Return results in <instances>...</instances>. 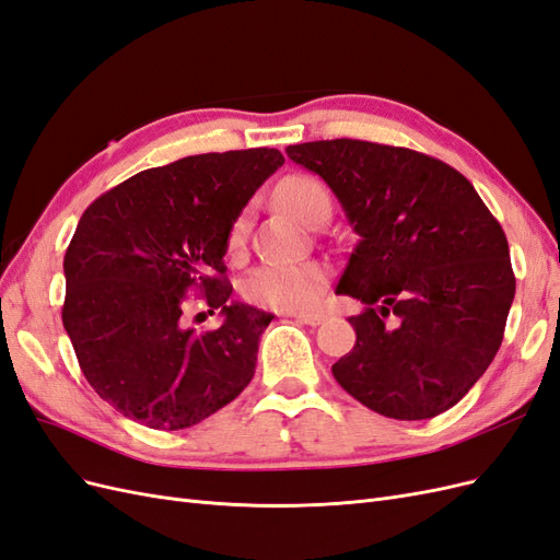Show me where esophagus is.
I'll use <instances>...</instances> for the list:
<instances>
[{"mask_svg": "<svg viewBox=\"0 0 560 560\" xmlns=\"http://www.w3.org/2000/svg\"><path fill=\"white\" fill-rule=\"evenodd\" d=\"M290 317L301 322V325H311V327L322 325V319H325V315L322 313H290Z\"/></svg>", "mask_w": 560, "mask_h": 560, "instance_id": "obj_1", "label": "esophagus"}]
</instances>
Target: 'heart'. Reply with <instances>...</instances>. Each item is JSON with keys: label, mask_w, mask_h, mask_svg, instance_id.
<instances>
[{"label": "heart", "mask_w": 560, "mask_h": 560, "mask_svg": "<svg viewBox=\"0 0 560 560\" xmlns=\"http://www.w3.org/2000/svg\"><path fill=\"white\" fill-rule=\"evenodd\" d=\"M276 198L284 212L303 224H313L315 217L329 212L331 198L325 184L308 175H292L280 182ZM247 238V217L235 219L229 233V249L238 252ZM327 284V270L319 264L303 261H270L254 268L243 282V294L254 306L282 313L311 311Z\"/></svg>", "instance_id": "heart-1"}]
</instances>
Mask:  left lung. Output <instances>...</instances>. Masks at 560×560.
<instances>
[{
    "instance_id": "obj_1",
    "label": "left lung",
    "mask_w": 560,
    "mask_h": 560,
    "mask_svg": "<svg viewBox=\"0 0 560 560\" xmlns=\"http://www.w3.org/2000/svg\"><path fill=\"white\" fill-rule=\"evenodd\" d=\"M287 156L329 184L360 235L336 294L364 311L334 378L387 418L448 411L493 362L514 301L498 219L467 177L413 149L341 138Z\"/></svg>"
}]
</instances>
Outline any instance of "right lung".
Instances as JSON below:
<instances>
[{
	"label": "right lung",
	"mask_w": 560,
	"mask_h": 560,
	"mask_svg": "<svg viewBox=\"0 0 560 560\" xmlns=\"http://www.w3.org/2000/svg\"><path fill=\"white\" fill-rule=\"evenodd\" d=\"M284 163L278 149L186 156L95 198L65 252L62 325L95 393L151 430H184L238 397L273 315L231 301L224 254L254 191ZM225 322L189 330L185 294Z\"/></svg>",
	"instance_id": "right-lung-1"
}]
</instances>
